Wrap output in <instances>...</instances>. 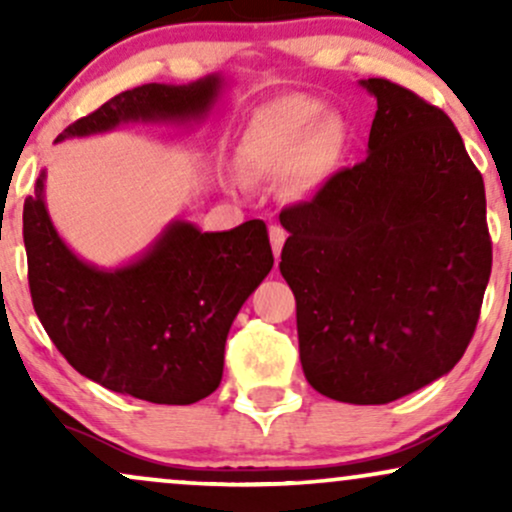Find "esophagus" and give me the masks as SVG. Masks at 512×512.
<instances>
[{
  "instance_id": "1",
  "label": "esophagus",
  "mask_w": 512,
  "mask_h": 512,
  "mask_svg": "<svg viewBox=\"0 0 512 512\" xmlns=\"http://www.w3.org/2000/svg\"><path fill=\"white\" fill-rule=\"evenodd\" d=\"M269 240H272L274 257H276V260H279L281 248H284V240H286V231L281 226H276V223H272V226H269Z\"/></svg>"
}]
</instances>
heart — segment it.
<instances>
[{"label": "heart", "instance_id": "b5f03b06", "mask_svg": "<svg viewBox=\"0 0 512 512\" xmlns=\"http://www.w3.org/2000/svg\"><path fill=\"white\" fill-rule=\"evenodd\" d=\"M320 103L286 96L262 105L240 139V163L250 175L284 178L291 197H313L337 166L342 129L320 120Z\"/></svg>", "mask_w": 512, "mask_h": 512}]
</instances>
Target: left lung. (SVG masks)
Here are the masks:
<instances>
[{
    "label": "left lung",
    "mask_w": 512,
    "mask_h": 512,
    "mask_svg": "<svg viewBox=\"0 0 512 512\" xmlns=\"http://www.w3.org/2000/svg\"><path fill=\"white\" fill-rule=\"evenodd\" d=\"M368 156L281 211L303 373L320 395L387 404L460 361L491 274L484 180L443 110L387 79Z\"/></svg>",
    "instance_id": "1"
}]
</instances>
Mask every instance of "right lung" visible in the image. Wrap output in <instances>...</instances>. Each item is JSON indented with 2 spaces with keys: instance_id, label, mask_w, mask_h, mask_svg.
Segmentation results:
<instances>
[{
  "instance_id": "1",
  "label": "right lung",
  "mask_w": 512,
  "mask_h": 512,
  "mask_svg": "<svg viewBox=\"0 0 512 512\" xmlns=\"http://www.w3.org/2000/svg\"><path fill=\"white\" fill-rule=\"evenodd\" d=\"M223 86L209 74L122 91L57 142L127 122H199ZM23 243L33 308L60 354L93 383L154 404H195L219 387L228 330L274 264L267 226L255 219L221 233L170 221L137 260L96 267L52 226L45 170L23 204Z\"/></svg>"
}]
</instances>
